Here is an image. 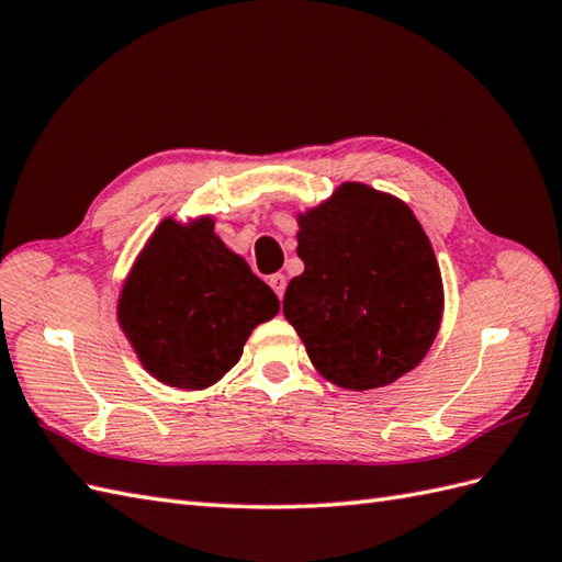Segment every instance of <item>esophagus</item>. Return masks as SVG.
Instances as JSON below:
<instances>
[{
    "label": "esophagus",
    "mask_w": 562,
    "mask_h": 562,
    "mask_svg": "<svg viewBox=\"0 0 562 562\" xmlns=\"http://www.w3.org/2000/svg\"><path fill=\"white\" fill-rule=\"evenodd\" d=\"M270 286L272 290H276V294L282 299V294H284V286H286V278L282 276V272H276V276H270Z\"/></svg>",
    "instance_id": "1"
}]
</instances>
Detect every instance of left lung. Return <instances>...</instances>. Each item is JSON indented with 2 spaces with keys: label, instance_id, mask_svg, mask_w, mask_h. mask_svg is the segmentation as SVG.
<instances>
[{
  "label": "left lung",
  "instance_id": "left-lung-1",
  "mask_svg": "<svg viewBox=\"0 0 562 562\" xmlns=\"http://www.w3.org/2000/svg\"><path fill=\"white\" fill-rule=\"evenodd\" d=\"M302 276L284 292V318L337 387L395 383L424 361L440 330L446 292L422 222L397 195L342 181L296 213Z\"/></svg>",
  "mask_w": 562,
  "mask_h": 562
}]
</instances>
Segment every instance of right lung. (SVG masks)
<instances>
[{"instance_id": "obj_1", "label": "right lung", "mask_w": 562, "mask_h": 562, "mask_svg": "<svg viewBox=\"0 0 562 562\" xmlns=\"http://www.w3.org/2000/svg\"><path fill=\"white\" fill-rule=\"evenodd\" d=\"M280 302L215 232L213 215L165 217L124 278L116 323L155 381L207 390Z\"/></svg>"}]
</instances>
